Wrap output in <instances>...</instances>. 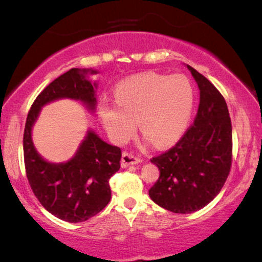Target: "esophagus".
<instances>
[{
	"instance_id": "34e87169",
	"label": "esophagus",
	"mask_w": 262,
	"mask_h": 262,
	"mask_svg": "<svg viewBox=\"0 0 262 262\" xmlns=\"http://www.w3.org/2000/svg\"><path fill=\"white\" fill-rule=\"evenodd\" d=\"M139 162H142L141 159L138 157H135L134 155H130V154L124 152L123 156H121V167L126 168L128 166H134V164H138Z\"/></svg>"
}]
</instances>
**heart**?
I'll return each mask as SVG.
<instances>
[{
    "label": "heart",
    "mask_w": 262,
    "mask_h": 262,
    "mask_svg": "<svg viewBox=\"0 0 262 262\" xmlns=\"http://www.w3.org/2000/svg\"><path fill=\"white\" fill-rule=\"evenodd\" d=\"M114 98L116 103L103 101L99 108L110 137L123 144L134 135L138 120L145 142H155L159 148L170 145L184 134L194 103L192 85L185 76L152 71L119 82Z\"/></svg>",
    "instance_id": "b5f03b06"
}]
</instances>
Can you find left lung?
<instances>
[{
    "mask_svg": "<svg viewBox=\"0 0 262 262\" xmlns=\"http://www.w3.org/2000/svg\"><path fill=\"white\" fill-rule=\"evenodd\" d=\"M199 88L198 113L182 138L151 162L160 178L149 189L154 203L174 213L195 212L216 198L231 167L232 128L227 102L191 66Z\"/></svg>",
    "mask_w": 262,
    "mask_h": 262,
    "instance_id": "1",
    "label": "left lung"
}]
</instances>
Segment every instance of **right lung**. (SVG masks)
Wrapping results in <instances>:
<instances>
[{"label": "right lung", "instance_id": "right-lung-1", "mask_svg": "<svg viewBox=\"0 0 262 262\" xmlns=\"http://www.w3.org/2000/svg\"><path fill=\"white\" fill-rule=\"evenodd\" d=\"M95 74L93 69L73 68L52 81L32 105L24 132L25 168L32 191L50 213L69 223L89 220L110 203V179L119 170L121 150L89 128L69 161L49 162L35 149L32 130L42 107L60 99L80 101L94 113L98 84L89 76Z\"/></svg>", "mask_w": 262, "mask_h": 262}]
</instances>
